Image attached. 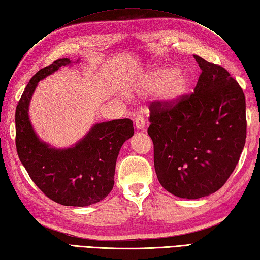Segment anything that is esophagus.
Wrapping results in <instances>:
<instances>
[{
    "label": "esophagus",
    "instance_id": "esophagus-1",
    "mask_svg": "<svg viewBox=\"0 0 260 260\" xmlns=\"http://www.w3.org/2000/svg\"><path fill=\"white\" fill-rule=\"evenodd\" d=\"M135 126L137 129H143L145 126V119L142 115H137L135 117Z\"/></svg>",
    "mask_w": 260,
    "mask_h": 260
}]
</instances>
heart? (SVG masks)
Segmentation results:
<instances>
[{"label":"heart","mask_w":260,"mask_h":260,"mask_svg":"<svg viewBox=\"0 0 260 260\" xmlns=\"http://www.w3.org/2000/svg\"><path fill=\"white\" fill-rule=\"evenodd\" d=\"M190 84V78L185 70L172 68L154 69L146 76L150 89L160 90V94L168 101H174L184 95Z\"/></svg>","instance_id":"1"}]
</instances>
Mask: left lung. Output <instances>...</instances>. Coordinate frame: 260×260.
Segmentation results:
<instances>
[{
	"label": "left lung",
	"mask_w": 260,
	"mask_h": 260,
	"mask_svg": "<svg viewBox=\"0 0 260 260\" xmlns=\"http://www.w3.org/2000/svg\"><path fill=\"white\" fill-rule=\"evenodd\" d=\"M194 57L202 70L194 92L174 101H152L147 128L159 182L187 200L210 195L225 184L247 136L241 86L221 65Z\"/></svg>",
	"instance_id": "left-lung-1"
}]
</instances>
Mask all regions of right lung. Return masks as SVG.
<instances>
[{"label": "right lung", "mask_w": 260, "mask_h": 260, "mask_svg": "<svg viewBox=\"0 0 260 260\" xmlns=\"http://www.w3.org/2000/svg\"><path fill=\"white\" fill-rule=\"evenodd\" d=\"M70 64V58L56 59L29 81L15 109V146L29 177L46 196L60 205L82 207L103 201L113 189L117 156L134 127L128 118L96 124L65 150L40 142L29 120L30 99L40 80Z\"/></svg>", "instance_id": "right-lung-1"}]
</instances>
